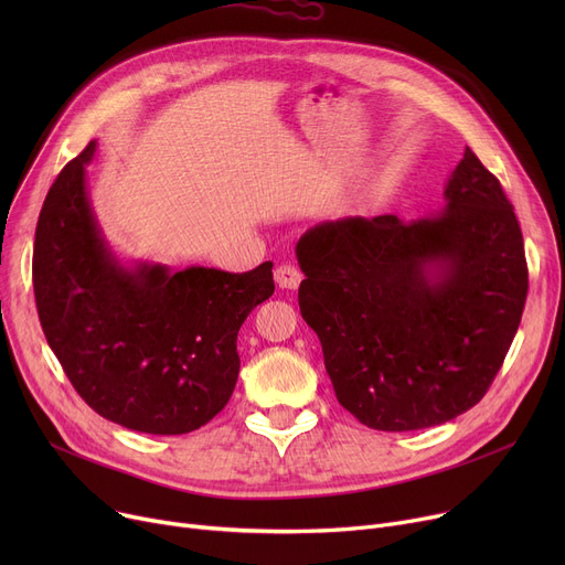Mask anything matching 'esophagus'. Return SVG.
<instances>
[{
    "instance_id": "34e87169",
    "label": "esophagus",
    "mask_w": 565,
    "mask_h": 565,
    "mask_svg": "<svg viewBox=\"0 0 565 565\" xmlns=\"http://www.w3.org/2000/svg\"><path fill=\"white\" fill-rule=\"evenodd\" d=\"M275 281L281 290H295L302 281V273L292 265H279L275 270Z\"/></svg>"
}]
</instances>
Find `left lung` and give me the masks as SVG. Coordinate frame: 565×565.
Here are the masks:
<instances>
[{
	"mask_svg": "<svg viewBox=\"0 0 565 565\" xmlns=\"http://www.w3.org/2000/svg\"><path fill=\"white\" fill-rule=\"evenodd\" d=\"M302 318L339 403L387 433L447 424L477 405L513 343L526 260L513 205L465 148L444 207L343 217L295 245Z\"/></svg>",
	"mask_w": 565,
	"mask_h": 565,
	"instance_id": "obj_1",
	"label": "left lung"
}]
</instances>
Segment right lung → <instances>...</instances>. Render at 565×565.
Segmentation results:
<instances>
[{
    "mask_svg": "<svg viewBox=\"0 0 565 565\" xmlns=\"http://www.w3.org/2000/svg\"><path fill=\"white\" fill-rule=\"evenodd\" d=\"M50 188L34 243V292L47 345L100 417L148 435H183L228 403L237 332L275 292L273 263L252 273L121 260L96 217L86 164Z\"/></svg>",
    "mask_w": 565,
    "mask_h": 565,
    "instance_id": "right-lung-1",
    "label": "right lung"
}]
</instances>
